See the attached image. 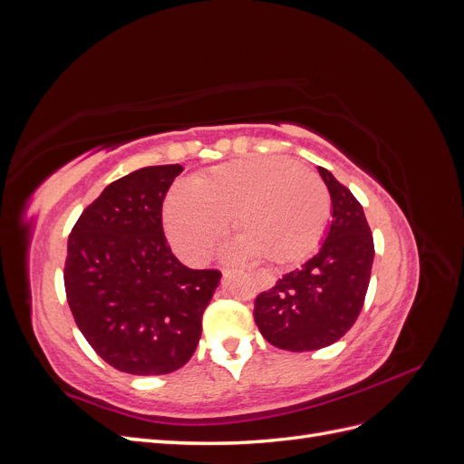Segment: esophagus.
<instances>
[{
    "label": "esophagus",
    "mask_w": 464,
    "mask_h": 464,
    "mask_svg": "<svg viewBox=\"0 0 464 464\" xmlns=\"http://www.w3.org/2000/svg\"><path fill=\"white\" fill-rule=\"evenodd\" d=\"M254 283L259 290H269L275 283V278L266 273H257V275H254Z\"/></svg>",
    "instance_id": "obj_1"
}]
</instances>
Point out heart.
<instances>
[{
    "label": "heart",
    "mask_w": 464,
    "mask_h": 464,
    "mask_svg": "<svg viewBox=\"0 0 464 464\" xmlns=\"http://www.w3.org/2000/svg\"><path fill=\"white\" fill-rule=\"evenodd\" d=\"M331 217V195L319 174L290 159L254 157L220 164L166 199L164 222L179 256L203 263L227 232L234 259L259 256L292 265L319 244Z\"/></svg>",
    "instance_id": "1"
}]
</instances>
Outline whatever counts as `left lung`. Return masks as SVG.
<instances>
[{"instance_id": "obj_1", "label": "left lung", "mask_w": 464, "mask_h": 464, "mask_svg": "<svg viewBox=\"0 0 464 464\" xmlns=\"http://www.w3.org/2000/svg\"><path fill=\"white\" fill-rule=\"evenodd\" d=\"M331 195V222L317 254L261 292L254 317L261 334L290 353L325 348L354 325L366 298L373 236L356 198L317 166Z\"/></svg>"}]
</instances>
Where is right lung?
Here are the masks:
<instances>
[{
	"label": "right lung",
	"mask_w": 464,
	"mask_h": 464,
	"mask_svg": "<svg viewBox=\"0 0 464 464\" xmlns=\"http://www.w3.org/2000/svg\"><path fill=\"white\" fill-rule=\"evenodd\" d=\"M179 164L147 166L82 210L67 240L63 283L79 331L111 368L162 375L186 366L220 273L179 263L162 230V201Z\"/></svg>",
	"instance_id": "1"
}]
</instances>
